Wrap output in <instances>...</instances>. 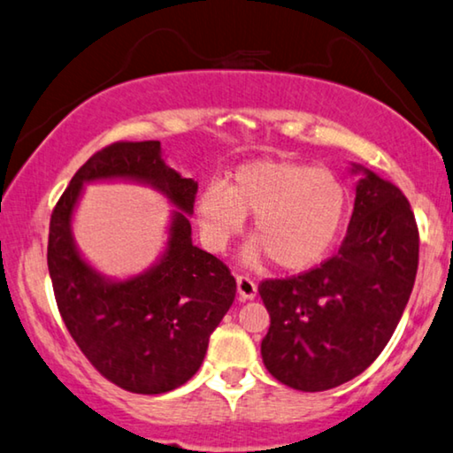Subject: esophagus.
<instances>
[{"label":"esophagus","mask_w":453,"mask_h":453,"mask_svg":"<svg viewBox=\"0 0 453 453\" xmlns=\"http://www.w3.org/2000/svg\"><path fill=\"white\" fill-rule=\"evenodd\" d=\"M236 294L241 299H253L257 296V285L247 275H236Z\"/></svg>","instance_id":"1"}]
</instances>
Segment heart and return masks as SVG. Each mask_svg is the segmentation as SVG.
<instances>
[{
    "label": "heart",
    "instance_id": "b5f03b06",
    "mask_svg": "<svg viewBox=\"0 0 453 453\" xmlns=\"http://www.w3.org/2000/svg\"><path fill=\"white\" fill-rule=\"evenodd\" d=\"M196 211L214 249H225L242 231L247 214H255L257 241L245 249V261L255 265L271 257L280 269L299 271L336 245L348 214V188L332 170L255 159L239 165L226 186H208Z\"/></svg>",
    "mask_w": 453,
    "mask_h": 453
}]
</instances>
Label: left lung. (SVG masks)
<instances>
[{"mask_svg": "<svg viewBox=\"0 0 453 453\" xmlns=\"http://www.w3.org/2000/svg\"><path fill=\"white\" fill-rule=\"evenodd\" d=\"M417 265L411 204L395 184L366 170L336 253L299 275L259 283L271 318L261 342L267 371L305 393L358 377L391 340Z\"/></svg>", "mask_w": 453, "mask_h": 453, "instance_id": "1", "label": "left lung"}]
</instances>
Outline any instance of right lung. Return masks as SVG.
<instances>
[{"label":"right lung","instance_id":"add662e5","mask_svg":"<svg viewBox=\"0 0 453 453\" xmlns=\"http://www.w3.org/2000/svg\"><path fill=\"white\" fill-rule=\"evenodd\" d=\"M131 177L192 214L198 184L168 168L159 142H115L90 156L58 198L48 233V271L58 311L88 363L137 395L168 393L203 365L208 338L231 308L236 281L225 263L192 245L190 220L173 219L163 261L127 282H107L80 259L70 217L81 184Z\"/></svg>","mask_w":453,"mask_h":453}]
</instances>
